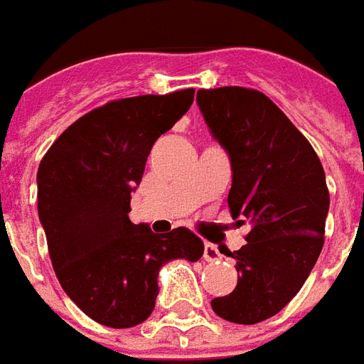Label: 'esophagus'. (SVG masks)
Masks as SVG:
<instances>
[{
  "label": "esophagus",
  "mask_w": 364,
  "mask_h": 364,
  "mask_svg": "<svg viewBox=\"0 0 364 364\" xmlns=\"http://www.w3.org/2000/svg\"><path fill=\"white\" fill-rule=\"evenodd\" d=\"M219 257H221V255H219L215 245H210V243L203 245V259L208 260V262H213V260H218Z\"/></svg>",
  "instance_id": "esophagus-1"
}]
</instances>
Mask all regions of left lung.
Here are the masks:
<instances>
[{"mask_svg":"<svg viewBox=\"0 0 364 364\" xmlns=\"http://www.w3.org/2000/svg\"><path fill=\"white\" fill-rule=\"evenodd\" d=\"M213 136L231 156L228 203L247 243L229 252L241 274L235 290L211 308L233 323L277 316L318 260L329 210L326 172L310 141L259 90L223 86L198 92Z\"/></svg>","mask_w":364,"mask_h":364,"instance_id":"obj_1","label":"left lung"}]
</instances>
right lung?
Listing matches in <instances>:
<instances>
[{"label": "right lung", "mask_w": 364, "mask_h": 364, "mask_svg": "<svg viewBox=\"0 0 364 364\" xmlns=\"http://www.w3.org/2000/svg\"><path fill=\"white\" fill-rule=\"evenodd\" d=\"M194 102V87L113 100L74 121L38 164V219L64 292L102 326L143 323L168 260H196L203 243L190 229L159 235L129 219L154 141Z\"/></svg>", "instance_id": "obj_1"}]
</instances>
